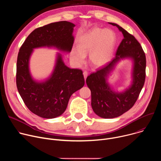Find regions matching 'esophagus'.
I'll list each match as a JSON object with an SVG mask.
<instances>
[{"label": "esophagus", "instance_id": "obj_1", "mask_svg": "<svg viewBox=\"0 0 161 161\" xmlns=\"http://www.w3.org/2000/svg\"><path fill=\"white\" fill-rule=\"evenodd\" d=\"M83 76H84V78H85V80L86 78V77H87V76H88V72L87 71H84L83 72Z\"/></svg>", "mask_w": 161, "mask_h": 161}]
</instances>
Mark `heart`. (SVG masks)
<instances>
[{"instance_id":"heart-1","label":"heart","mask_w":161,"mask_h":161,"mask_svg":"<svg viewBox=\"0 0 161 161\" xmlns=\"http://www.w3.org/2000/svg\"><path fill=\"white\" fill-rule=\"evenodd\" d=\"M115 35L109 29L94 28L83 36L78 43V49L71 52V58L77 65H81L89 53L90 63L100 67L106 64L112 55Z\"/></svg>"}]
</instances>
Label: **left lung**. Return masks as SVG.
Listing matches in <instances>:
<instances>
[{
  "mask_svg": "<svg viewBox=\"0 0 161 161\" xmlns=\"http://www.w3.org/2000/svg\"><path fill=\"white\" fill-rule=\"evenodd\" d=\"M122 33L124 39L116 52V56L110 62L90 74L86 80L91 91V105L94 113L103 119L119 117L135 104L144 85L146 76V57L140 42L134 36L114 23ZM130 58L134 62L131 86L124 93L113 91L107 82V77L114 65L121 58Z\"/></svg>",
  "mask_w": 161,
  "mask_h": 161,
  "instance_id": "8db88e82",
  "label": "left lung"
}]
</instances>
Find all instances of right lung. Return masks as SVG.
<instances>
[{"label":"right lung","mask_w":161,"mask_h":161,"mask_svg":"<svg viewBox=\"0 0 161 161\" xmlns=\"http://www.w3.org/2000/svg\"><path fill=\"white\" fill-rule=\"evenodd\" d=\"M75 25L61 21L36 29L19 48L16 64V86L29 109L44 119L57 117L65 111L71 95L85 85L83 71L67 67L58 54L54 71L44 82L34 81L30 74L29 61L34 48L55 47L70 52L74 43Z\"/></svg>","instance_id":"1"}]
</instances>
